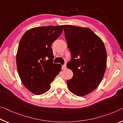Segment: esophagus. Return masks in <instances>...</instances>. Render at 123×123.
<instances>
[{"label":"esophagus","instance_id":"obj_1","mask_svg":"<svg viewBox=\"0 0 123 123\" xmlns=\"http://www.w3.org/2000/svg\"><path fill=\"white\" fill-rule=\"evenodd\" d=\"M62 69H66V68H67V67H66V64H65V65H63V66H62Z\"/></svg>","mask_w":123,"mask_h":123}]
</instances>
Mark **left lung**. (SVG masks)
I'll return each instance as SVG.
<instances>
[{"label":"left lung","mask_w":123,"mask_h":123,"mask_svg":"<svg viewBox=\"0 0 123 123\" xmlns=\"http://www.w3.org/2000/svg\"><path fill=\"white\" fill-rule=\"evenodd\" d=\"M65 38L71 53L67 67L73 73L67 81L69 90L84 96L94 90L104 77L107 52L102 40L90 29L64 25Z\"/></svg>","instance_id":"8db88e82"}]
</instances>
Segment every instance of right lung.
<instances>
[{"mask_svg":"<svg viewBox=\"0 0 123 123\" xmlns=\"http://www.w3.org/2000/svg\"><path fill=\"white\" fill-rule=\"evenodd\" d=\"M62 31L63 26L36 27L21 39L16 55L17 71L24 86L35 95L48 91L61 71V65L53 63L51 44Z\"/></svg>","mask_w":123,"mask_h":123,"instance_id":"1","label":"right lung"}]
</instances>
